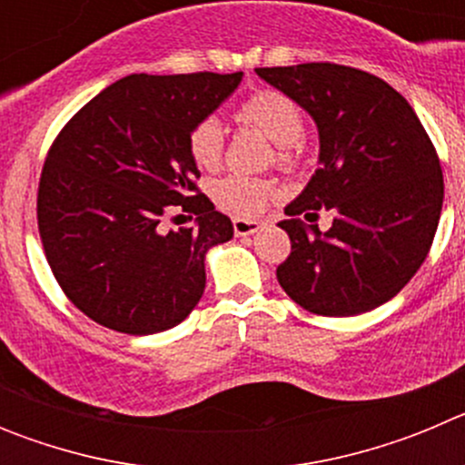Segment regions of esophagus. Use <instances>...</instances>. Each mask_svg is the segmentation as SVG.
Masks as SVG:
<instances>
[{"label":"esophagus","instance_id":"obj_1","mask_svg":"<svg viewBox=\"0 0 465 465\" xmlns=\"http://www.w3.org/2000/svg\"><path fill=\"white\" fill-rule=\"evenodd\" d=\"M232 230H235L237 237H246L253 235L261 230V223L258 221H249V219H232Z\"/></svg>","mask_w":465,"mask_h":465}]
</instances>
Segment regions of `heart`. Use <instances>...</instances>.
Instances as JSON below:
<instances>
[{"label":"heart","mask_w":465,"mask_h":465,"mask_svg":"<svg viewBox=\"0 0 465 465\" xmlns=\"http://www.w3.org/2000/svg\"><path fill=\"white\" fill-rule=\"evenodd\" d=\"M235 121L244 127H252L262 137L277 143L279 165L289 167L295 163L300 142L305 139L307 118L305 111L298 102L277 88H258L237 104ZM188 155L197 167L213 170L223 158L225 151V130L216 118H200L191 127L186 139ZM272 193L265 179H253V176H225L213 183L212 195L219 207L235 216H252L265 204V200Z\"/></svg>","instance_id":"1"}]
</instances>
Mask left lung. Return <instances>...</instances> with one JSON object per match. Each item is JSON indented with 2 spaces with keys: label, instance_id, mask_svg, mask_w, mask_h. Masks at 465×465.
<instances>
[{
  "label": "left lung",
  "instance_id": "8db88e82",
  "mask_svg": "<svg viewBox=\"0 0 465 465\" xmlns=\"http://www.w3.org/2000/svg\"><path fill=\"white\" fill-rule=\"evenodd\" d=\"M319 127L322 155L286 207L291 253L282 289L312 314L351 316L384 305L426 261L440 221L442 167L410 102L375 74L335 63L258 67ZM333 212L321 235L298 215Z\"/></svg>",
  "mask_w": 465,
  "mask_h": 465
}]
</instances>
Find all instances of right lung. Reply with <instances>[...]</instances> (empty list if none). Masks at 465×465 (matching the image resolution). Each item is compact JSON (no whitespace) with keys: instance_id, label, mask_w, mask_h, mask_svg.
Listing matches in <instances>:
<instances>
[{"instance_id":"obj_1","label":"right lung","mask_w":465,"mask_h":465,"mask_svg":"<svg viewBox=\"0 0 465 465\" xmlns=\"http://www.w3.org/2000/svg\"><path fill=\"white\" fill-rule=\"evenodd\" d=\"M235 74H130L53 139L36 223L55 282L94 323L151 335L182 323L204 291V252L232 223L197 188L186 139L240 85ZM196 216L195 226L164 228Z\"/></svg>"}]
</instances>
